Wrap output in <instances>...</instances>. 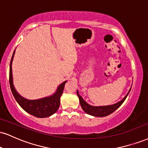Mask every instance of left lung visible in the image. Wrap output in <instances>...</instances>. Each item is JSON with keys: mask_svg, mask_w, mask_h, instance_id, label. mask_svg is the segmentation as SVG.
<instances>
[{"mask_svg": "<svg viewBox=\"0 0 148 148\" xmlns=\"http://www.w3.org/2000/svg\"><path fill=\"white\" fill-rule=\"evenodd\" d=\"M131 89H130L128 93L126 94V96L121 101H120L119 102L115 103V104L110 105V106H92L89 105L86 101L83 100V99L82 97L79 95V92L77 90V95L79 98V101L80 104L82 109L83 110V111L85 112H86L88 114L94 116H98V117H103L106 116L110 115V114H112L116 110H117L118 108L122 105V103L124 102V101L125 100V99L127 98L128 94L130 92Z\"/></svg>", "mask_w": 148, "mask_h": 148, "instance_id": "1", "label": "left lung"}]
</instances>
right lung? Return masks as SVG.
Instances as JSON below:
<instances>
[{
  "mask_svg": "<svg viewBox=\"0 0 148 148\" xmlns=\"http://www.w3.org/2000/svg\"><path fill=\"white\" fill-rule=\"evenodd\" d=\"M15 54L14 50L12 55L10 66V85L12 94L16 101L18 103L19 106L25 111L30 114L38 118H45L49 117L56 112L60 106V99L63 94L64 87L67 81L62 83L57 88L56 92L49 97L42 98L36 100H29L25 99L24 97L18 93L13 83V76H12V61Z\"/></svg>",
  "mask_w": 148,
  "mask_h": 148,
  "instance_id": "add662e5",
  "label": "right lung"
}]
</instances>
